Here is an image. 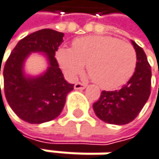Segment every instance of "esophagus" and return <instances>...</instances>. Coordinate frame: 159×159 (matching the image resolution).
<instances>
[{
	"label": "esophagus",
	"mask_w": 159,
	"mask_h": 159,
	"mask_svg": "<svg viewBox=\"0 0 159 159\" xmlns=\"http://www.w3.org/2000/svg\"><path fill=\"white\" fill-rule=\"evenodd\" d=\"M87 87V85L86 84H84V83H80V82H77L75 83L74 85V89L75 90H83Z\"/></svg>",
	"instance_id": "1"
}]
</instances>
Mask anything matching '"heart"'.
Returning <instances> with one entry per match:
<instances>
[{
	"label": "heart",
	"mask_w": 159,
	"mask_h": 159,
	"mask_svg": "<svg viewBox=\"0 0 159 159\" xmlns=\"http://www.w3.org/2000/svg\"><path fill=\"white\" fill-rule=\"evenodd\" d=\"M57 59L70 79H74L86 64L94 82L109 90L131 78L137 65V52L131 44L114 37L86 36L75 40L72 49H58Z\"/></svg>",
	"instance_id": "b5f03b06"
}]
</instances>
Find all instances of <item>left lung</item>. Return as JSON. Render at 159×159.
Masks as SVG:
<instances>
[{
  "mask_svg": "<svg viewBox=\"0 0 159 159\" xmlns=\"http://www.w3.org/2000/svg\"><path fill=\"white\" fill-rule=\"evenodd\" d=\"M137 65L133 76L118 91H102L93 104L96 115L104 122L124 125L133 121L144 107L151 95L152 69L144 50L134 41Z\"/></svg>",
  "mask_w": 159,
  "mask_h": 159,
  "instance_id": "1",
  "label": "left lung"
}]
</instances>
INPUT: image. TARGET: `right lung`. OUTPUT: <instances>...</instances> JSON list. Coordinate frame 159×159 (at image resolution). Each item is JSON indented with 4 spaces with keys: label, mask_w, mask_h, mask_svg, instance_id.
I'll return each mask as SVG.
<instances>
[{
    "label": "right lung",
    "mask_w": 159,
    "mask_h": 159,
    "mask_svg": "<svg viewBox=\"0 0 159 159\" xmlns=\"http://www.w3.org/2000/svg\"><path fill=\"white\" fill-rule=\"evenodd\" d=\"M63 36V33L52 29L28 35L17 43L5 64L6 99L14 113L31 124L57 118L63 109L66 96L73 90L74 85L64 79L55 58ZM33 52L43 53L48 61L47 70L38 76L27 75L24 71L26 59Z\"/></svg>",
    "instance_id": "obj_1"
}]
</instances>
